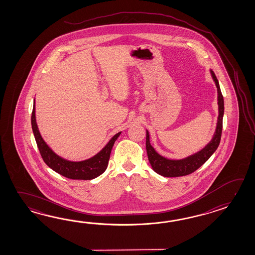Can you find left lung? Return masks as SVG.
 <instances>
[{"instance_id": "obj_1", "label": "left lung", "mask_w": 255, "mask_h": 255, "mask_svg": "<svg viewBox=\"0 0 255 255\" xmlns=\"http://www.w3.org/2000/svg\"><path fill=\"white\" fill-rule=\"evenodd\" d=\"M211 73H212V78L216 84L217 90H218L219 117H218L215 134L213 135L212 141L203 149L183 159H179V160L168 159L166 157H163L162 156L158 155L157 152L155 151V149L152 147L149 142V134H148V131L146 130V148L148 160L153 170L163 177H168V178L181 177V176H186L194 172L206 162L212 154L216 151L217 147L220 145V141L222 137V119L224 114V101H223L222 91H221L216 76L213 71L211 70Z\"/></svg>"}]
</instances>
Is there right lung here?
I'll return each mask as SVG.
<instances>
[{"label":"right lung","mask_w":255,"mask_h":255,"mask_svg":"<svg viewBox=\"0 0 255 255\" xmlns=\"http://www.w3.org/2000/svg\"><path fill=\"white\" fill-rule=\"evenodd\" d=\"M35 101L33 103V112H32V128L33 135L35 137L36 144L38 146L39 151L43 157V161L52 168L55 172L64 176L65 178L71 179H93L100 176L108 168L110 153L112 147L114 146L115 141L118 139L121 132L116 135L110 139L101 151L96 156L79 162H74L64 159L56 155L48 145L44 142L42 135L39 132L38 127L35 120Z\"/></svg>","instance_id":"add662e5"}]
</instances>
